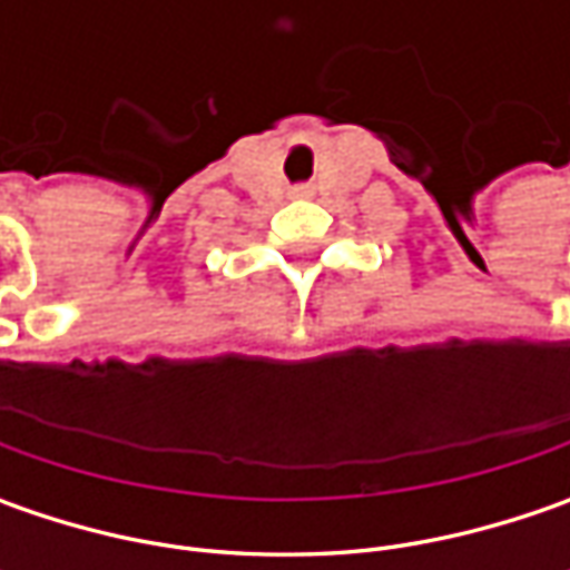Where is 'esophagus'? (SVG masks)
I'll list each match as a JSON object with an SVG mask.
<instances>
[{"label":"esophagus","mask_w":570,"mask_h":570,"mask_svg":"<svg viewBox=\"0 0 570 570\" xmlns=\"http://www.w3.org/2000/svg\"><path fill=\"white\" fill-rule=\"evenodd\" d=\"M292 196H295V199H307V196H311V187H295L292 189Z\"/></svg>","instance_id":"1"}]
</instances>
